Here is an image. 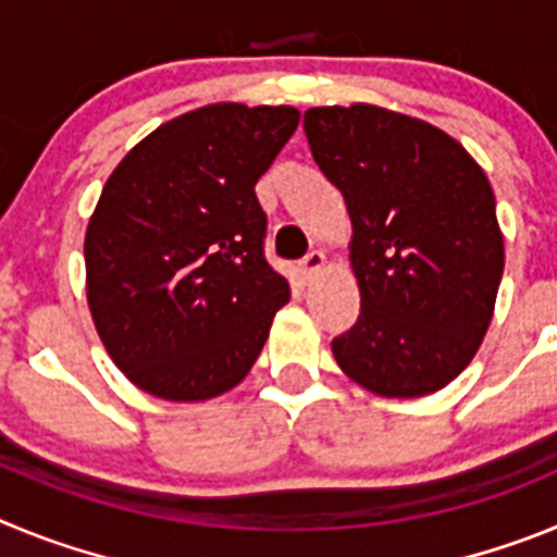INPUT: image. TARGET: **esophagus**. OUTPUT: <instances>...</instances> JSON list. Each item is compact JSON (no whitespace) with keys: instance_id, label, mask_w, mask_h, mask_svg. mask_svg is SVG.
<instances>
[{"instance_id":"34e87169","label":"esophagus","mask_w":557,"mask_h":557,"mask_svg":"<svg viewBox=\"0 0 557 557\" xmlns=\"http://www.w3.org/2000/svg\"><path fill=\"white\" fill-rule=\"evenodd\" d=\"M323 262H326L323 250H309V253L301 259V264H298V270H301V275L309 282V278H314V275L321 273Z\"/></svg>"}]
</instances>
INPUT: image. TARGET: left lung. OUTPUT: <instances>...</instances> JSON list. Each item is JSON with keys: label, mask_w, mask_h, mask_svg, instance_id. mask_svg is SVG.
Masks as SVG:
<instances>
[{"label": "left lung", "mask_w": 557, "mask_h": 557, "mask_svg": "<svg viewBox=\"0 0 557 557\" xmlns=\"http://www.w3.org/2000/svg\"><path fill=\"white\" fill-rule=\"evenodd\" d=\"M314 164L351 214L362 307L332 339L379 396L441 391L488 332L505 245L485 172L444 131L376 106L309 108Z\"/></svg>", "instance_id": "1"}]
</instances>
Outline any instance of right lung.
<instances>
[{"instance_id": "right-lung-1", "label": "right lung", "mask_w": 557, "mask_h": 557, "mask_svg": "<svg viewBox=\"0 0 557 557\" xmlns=\"http://www.w3.org/2000/svg\"><path fill=\"white\" fill-rule=\"evenodd\" d=\"M289 106H209L111 172L86 231L88 307L133 385L200 401L243 382L289 284L264 256L256 181L298 127Z\"/></svg>"}]
</instances>
